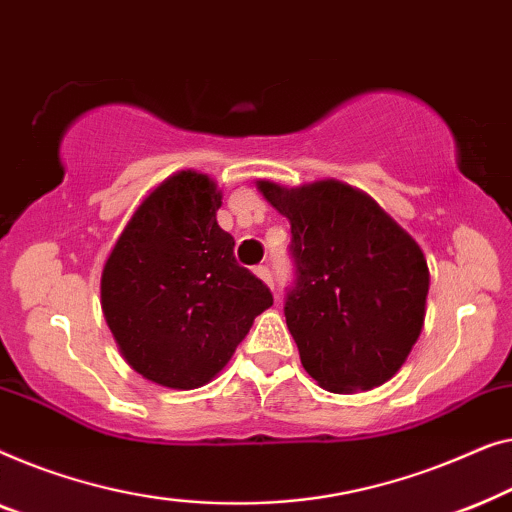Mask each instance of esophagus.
<instances>
[{
  "label": "esophagus",
  "instance_id": "34e87169",
  "mask_svg": "<svg viewBox=\"0 0 512 512\" xmlns=\"http://www.w3.org/2000/svg\"><path fill=\"white\" fill-rule=\"evenodd\" d=\"M255 276H257L259 280H264V283L269 285V287H273V276H271L269 266H255Z\"/></svg>",
  "mask_w": 512,
  "mask_h": 512
}]
</instances>
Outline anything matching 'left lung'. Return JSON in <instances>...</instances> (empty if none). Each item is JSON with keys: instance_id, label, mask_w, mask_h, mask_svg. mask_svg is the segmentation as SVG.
<instances>
[{"instance_id": "1", "label": "left lung", "mask_w": 512, "mask_h": 512, "mask_svg": "<svg viewBox=\"0 0 512 512\" xmlns=\"http://www.w3.org/2000/svg\"><path fill=\"white\" fill-rule=\"evenodd\" d=\"M257 190L290 220L294 285L287 329L308 376L336 394L390 380L424 325L422 250L369 194L341 181Z\"/></svg>"}]
</instances>
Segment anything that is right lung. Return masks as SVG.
I'll return each mask as SVG.
<instances>
[{"label":"right lung","instance_id":"obj_1","mask_svg":"<svg viewBox=\"0 0 512 512\" xmlns=\"http://www.w3.org/2000/svg\"><path fill=\"white\" fill-rule=\"evenodd\" d=\"M220 206L215 181L178 171L141 201L104 264L106 325L125 362L157 385H206L273 304L236 262Z\"/></svg>","mask_w":512,"mask_h":512}]
</instances>
